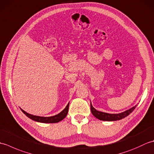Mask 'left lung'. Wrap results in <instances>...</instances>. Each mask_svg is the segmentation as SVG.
<instances>
[{
  "mask_svg": "<svg viewBox=\"0 0 154 154\" xmlns=\"http://www.w3.org/2000/svg\"><path fill=\"white\" fill-rule=\"evenodd\" d=\"M137 105H135L133 106L131 109L124 111L123 112L119 113V114H110V113H106V112H100V111L97 110L94 108L92 104L91 103V112L93 114L94 117H96L97 119H99L100 120H103V121H116V120H119L124 119V118L128 116L129 114L131 113L132 111L135 109Z\"/></svg>",
  "mask_w": 154,
  "mask_h": 154,
  "instance_id": "left-lung-1",
  "label": "left lung"
}]
</instances>
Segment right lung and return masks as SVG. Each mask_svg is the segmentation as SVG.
<instances>
[{"instance_id": "add662e5", "label": "right lung", "mask_w": 154, "mask_h": 154, "mask_svg": "<svg viewBox=\"0 0 154 154\" xmlns=\"http://www.w3.org/2000/svg\"><path fill=\"white\" fill-rule=\"evenodd\" d=\"M69 103L67 104L66 107H65L61 112L56 114V115L55 116H48V117L32 115V114H30L26 112H25L24 110L21 109V110L22 111V112L25 114V115H26V116L29 118V119H32V120H34L35 122H42V123H57V122H60V121L63 119H64L65 116H67V114L68 113V110H69Z\"/></svg>"}]
</instances>
